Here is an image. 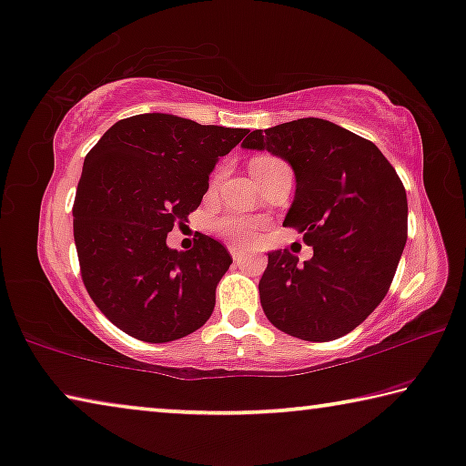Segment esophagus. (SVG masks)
<instances>
[{"label": "esophagus", "instance_id": "1", "mask_svg": "<svg viewBox=\"0 0 466 466\" xmlns=\"http://www.w3.org/2000/svg\"><path fill=\"white\" fill-rule=\"evenodd\" d=\"M230 255H232V259H234L236 263H240V261L247 259V253L242 251L240 247H230Z\"/></svg>", "mask_w": 466, "mask_h": 466}]
</instances>
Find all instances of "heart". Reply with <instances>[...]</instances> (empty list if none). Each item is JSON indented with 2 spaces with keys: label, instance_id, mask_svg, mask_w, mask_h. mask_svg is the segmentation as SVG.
I'll use <instances>...</instances> for the list:
<instances>
[{
  "label": "heart",
  "instance_id": "obj_1",
  "mask_svg": "<svg viewBox=\"0 0 466 466\" xmlns=\"http://www.w3.org/2000/svg\"><path fill=\"white\" fill-rule=\"evenodd\" d=\"M268 161H274V158L259 157V158H255V161H253L251 165L268 163ZM259 228H261V221L247 219V218H224V219L219 221V230L224 232L230 240L242 242V245H247V242H251V240L255 238V234L259 232Z\"/></svg>",
  "mask_w": 466,
  "mask_h": 466
}]
</instances>
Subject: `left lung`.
Instances as JSON below:
<instances>
[{
	"label": "left lung",
	"instance_id": "obj_1",
	"mask_svg": "<svg viewBox=\"0 0 466 466\" xmlns=\"http://www.w3.org/2000/svg\"><path fill=\"white\" fill-rule=\"evenodd\" d=\"M247 150L290 165L295 198L282 226L305 232L314 257L268 253L261 308L278 330L303 341H332L377 309L406 247L408 200L377 146L316 116L255 129Z\"/></svg>",
	"mask_w": 466,
	"mask_h": 466
}]
</instances>
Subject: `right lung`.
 <instances>
[{
  "instance_id": "obj_1",
  "label": "right lung",
  "mask_w": 466,
  "mask_h": 466,
  "mask_svg": "<svg viewBox=\"0 0 466 466\" xmlns=\"http://www.w3.org/2000/svg\"><path fill=\"white\" fill-rule=\"evenodd\" d=\"M247 134L144 113L116 121L87 152L73 205L81 278L129 337L176 341L209 320L232 257L205 234L176 251L167 234L198 209L219 157Z\"/></svg>"
}]
</instances>
